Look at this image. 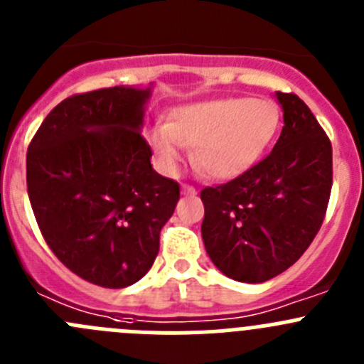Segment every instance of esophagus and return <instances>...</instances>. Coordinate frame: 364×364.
Returning <instances> with one entry per match:
<instances>
[{
	"mask_svg": "<svg viewBox=\"0 0 364 364\" xmlns=\"http://www.w3.org/2000/svg\"><path fill=\"white\" fill-rule=\"evenodd\" d=\"M182 195H188V196H195L196 195V189L189 184H182Z\"/></svg>",
	"mask_w": 364,
	"mask_h": 364,
	"instance_id": "34e87169",
	"label": "esophagus"
}]
</instances>
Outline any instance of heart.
<instances>
[{
    "label": "heart",
    "mask_w": 364,
    "mask_h": 364,
    "mask_svg": "<svg viewBox=\"0 0 364 364\" xmlns=\"http://www.w3.org/2000/svg\"><path fill=\"white\" fill-rule=\"evenodd\" d=\"M280 124V110L266 98H214L171 109L166 124H155L148 143L166 173H175L184 148L193 146L196 169L216 180H232L261 161Z\"/></svg>",
    "instance_id": "b5f03b06"
}]
</instances>
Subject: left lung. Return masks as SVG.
<instances>
[{
    "instance_id": "obj_1",
    "label": "left lung",
    "mask_w": 364,
    "mask_h": 364,
    "mask_svg": "<svg viewBox=\"0 0 364 364\" xmlns=\"http://www.w3.org/2000/svg\"><path fill=\"white\" fill-rule=\"evenodd\" d=\"M284 127L272 154L202 196V240L210 261L237 282L286 272L320 230L332 188V148L309 107L275 92Z\"/></svg>"
}]
</instances>
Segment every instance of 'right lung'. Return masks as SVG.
<instances>
[{
  "label": "right lung",
  "mask_w": 364,
  "mask_h": 364,
  "mask_svg": "<svg viewBox=\"0 0 364 364\" xmlns=\"http://www.w3.org/2000/svg\"><path fill=\"white\" fill-rule=\"evenodd\" d=\"M154 84L76 95L46 116L26 154L30 203L48 247L103 288L143 279L180 198L141 136Z\"/></svg>",
  "instance_id": "1"
}]
</instances>
